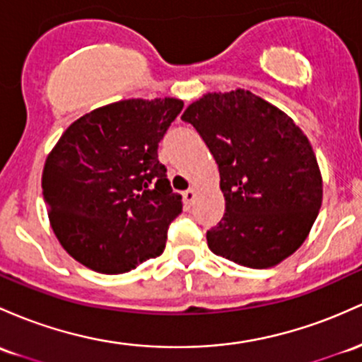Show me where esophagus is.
Wrapping results in <instances>:
<instances>
[{
	"mask_svg": "<svg viewBox=\"0 0 362 362\" xmlns=\"http://www.w3.org/2000/svg\"><path fill=\"white\" fill-rule=\"evenodd\" d=\"M182 197H184L185 206H192L194 204V199H196V189L185 190V192L182 194Z\"/></svg>",
	"mask_w": 362,
	"mask_h": 362,
	"instance_id": "1",
	"label": "esophagus"
}]
</instances>
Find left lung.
Returning a JSON list of instances; mask_svg holds the SVG:
<instances>
[{"mask_svg": "<svg viewBox=\"0 0 362 362\" xmlns=\"http://www.w3.org/2000/svg\"><path fill=\"white\" fill-rule=\"evenodd\" d=\"M182 120L197 130L220 170L225 214L206 233L209 249L254 269L296 252L323 199L320 166L303 130L244 89L206 94Z\"/></svg>", "mask_w": 362, "mask_h": 362, "instance_id": "left-lung-1", "label": "left lung"}]
</instances>
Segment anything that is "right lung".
I'll return each mask as SVG.
<instances>
[{
	"label": "right lung",
	"mask_w": 362,
	"mask_h": 362,
	"mask_svg": "<svg viewBox=\"0 0 362 362\" xmlns=\"http://www.w3.org/2000/svg\"><path fill=\"white\" fill-rule=\"evenodd\" d=\"M184 101L125 99L75 120L42 172V196L59 244L105 275L160 256L182 197L166 178L158 146Z\"/></svg>",
	"instance_id": "right-lung-1"
}]
</instances>
